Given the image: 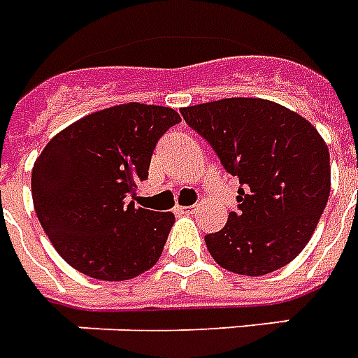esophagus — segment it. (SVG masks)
Instances as JSON below:
<instances>
[{
	"instance_id": "1",
	"label": "esophagus",
	"mask_w": 358,
	"mask_h": 358,
	"mask_svg": "<svg viewBox=\"0 0 358 358\" xmlns=\"http://www.w3.org/2000/svg\"><path fill=\"white\" fill-rule=\"evenodd\" d=\"M196 210H199V208H196V206H189V208H185V206H177V208H175V212H177V214H185V215L194 214V212H196Z\"/></svg>"
}]
</instances>
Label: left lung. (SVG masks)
I'll list each match as a JSON object with an SVG mask.
<instances>
[{
  "instance_id": "left-lung-1",
  "label": "left lung",
  "mask_w": 358,
  "mask_h": 358,
  "mask_svg": "<svg viewBox=\"0 0 358 358\" xmlns=\"http://www.w3.org/2000/svg\"><path fill=\"white\" fill-rule=\"evenodd\" d=\"M241 183L239 210L204 237L217 264L264 275L313 237L329 196V152L305 117L262 98H225L181 110Z\"/></svg>"
}]
</instances>
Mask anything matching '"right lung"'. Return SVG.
I'll use <instances>...</instances> for the list:
<instances>
[{
  "label": "right lung",
  "mask_w": 358,
  "mask_h": 358,
  "mask_svg": "<svg viewBox=\"0 0 358 358\" xmlns=\"http://www.w3.org/2000/svg\"><path fill=\"white\" fill-rule=\"evenodd\" d=\"M181 121L166 106L129 102L78 119L32 167V202L55 250L94 280H133L158 262L171 212L127 204L148 177L159 136Z\"/></svg>",
  "instance_id": "right-lung-1"
}]
</instances>
